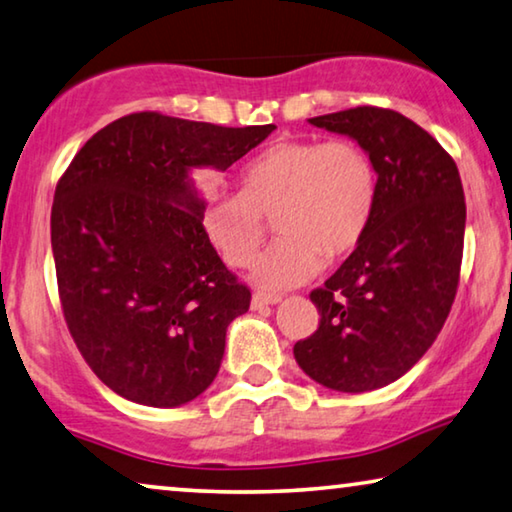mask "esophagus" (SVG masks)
Wrapping results in <instances>:
<instances>
[{
	"instance_id": "1",
	"label": "esophagus",
	"mask_w": 512,
	"mask_h": 512,
	"mask_svg": "<svg viewBox=\"0 0 512 512\" xmlns=\"http://www.w3.org/2000/svg\"><path fill=\"white\" fill-rule=\"evenodd\" d=\"M280 300H282L280 294H266V291H255L253 300H250V305H253V310H262V307L278 305Z\"/></svg>"
}]
</instances>
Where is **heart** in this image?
Segmentation results:
<instances>
[{
    "label": "heart",
    "mask_w": 512,
    "mask_h": 512,
    "mask_svg": "<svg viewBox=\"0 0 512 512\" xmlns=\"http://www.w3.org/2000/svg\"><path fill=\"white\" fill-rule=\"evenodd\" d=\"M241 191L207 196L200 227L227 266L253 262L266 221L280 234L253 264V280L287 289L310 280L321 264L358 250L378 207V173L348 139L278 141L241 166Z\"/></svg>",
    "instance_id": "b5f03b06"
}]
</instances>
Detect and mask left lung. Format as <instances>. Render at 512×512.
<instances>
[{
	"mask_svg": "<svg viewBox=\"0 0 512 512\" xmlns=\"http://www.w3.org/2000/svg\"><path fill=\"white\" fill-rule=\"evenodd\" d=\"M358 141L378 173V207L355 253L310 298L314 335L294 346L298 367L337 392L399 380L440 335L456 298L465 193L456 161L399 111L358 107L310 118Z\"/></svg>",
	"mask_w": 512,
	"mask_h": 512,
	"instance_id": "1",
	"label": "left lung"
}]
</instances>
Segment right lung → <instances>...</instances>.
Instances as JSON below:
<instances>
[{
    "label": "right lung",
    "mask_w": 512,
    "mask_h": 512,
    "mask_svg": "<svg viewBox=\"0 0 512 512\" xmlns=\"http://www.w3.org/2000/svg\"><path fill=\"white\" fill-rule=\"evenodd\" d=\"M273 129L129 113L88 139L56 184L63 316L88 367L123 399L177 408L214 383L250 289L202 234L191 173L227 170Z\"/></svg>",
    "instance_id": "1"
}]
</instances>
